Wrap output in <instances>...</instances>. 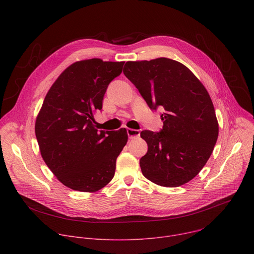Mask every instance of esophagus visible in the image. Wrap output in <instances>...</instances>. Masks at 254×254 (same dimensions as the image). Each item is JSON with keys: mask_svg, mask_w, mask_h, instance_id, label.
I'll use <instances>...</instances> for the list:
<instances>
[{"mask_svg": "<svg viewBox=\"0 0 254 254\" xmlns=\"http://www.w3.org/2000/svg\"><path fill=\"white\" fill-rule=\"evenodd\" d=\"M127 135L129 138H135L139 136V130L133 128H127Z\"/></svg>", "mask_w": 254, "mask_h": 254, "instance_id": "1", "label": "esophagus"}]
</instances>
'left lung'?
<instances>
[{
  "mask_svg": "<svg viewBox=\"0 0 254 254\" xmlns=\"http://www.w3.org/2000/svg\"><path fill=\"white\" fill-rule=\"evenodd\" d=\"M124 74L152 110L162 106L163 129L142 130L148 153L139 160L142 175L163 187L182 186L209 160L219 126L211 97L184 64L161 57L127 61Z\"/></svg>",
  "mask_w": 254,
  "mask_h": 254,
  "instance_id": "1",
  "label": "left lung"
}]
</instances>
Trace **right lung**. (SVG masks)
<instances>
[{
  "label": "right lung",
  "mask_w": 254,
  "mask_h": 254,
  "mask_svg": "<svg viewBox=\"0 0 254 254\" xmlns=\"http://www.w3.org/2000/svg\"><path fill=\"white\" fill-rule=\"evenodd\" d=\"M124 64L99 58L71 64L50 87L36 119L44 162L72 190L96 192L115 176L117 158L127 141V129L98 130L93 115L102 108L106 88Z\"/></svg>",
  "instance_id": "1"
}]
</instances>
